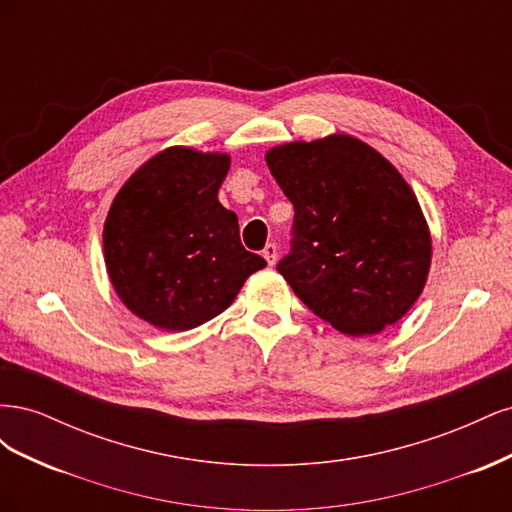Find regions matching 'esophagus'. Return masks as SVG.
I'll return each instance as SVG.
<instances>
[{
    "mask_svg": "<svg viewBox=\"0 0 512 512\" xmlns=\"http://www.w3.org/2000/svg\"><path fill=\"white\" fill-rule=\"evenodd\" d=\"M262 256H265V260L273 267L275 260H277V245L275 243H267L265 250H262Z\"/></svg>",
    "mask_w": 512,
    "mask_h": 512,
    "instance_id": "esophagus-1",
    "label": "esophagus"
}]
</instances>
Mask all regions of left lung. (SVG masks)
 Returning <instances> with one entry per match:
<instances>
[{
    "label": "left lung",
    "instance_id": "left-lung-1",
    "mask_svg": "<svg viewBox=\"0 0 512 512\" xmlns=\"http://www.w3.org/2000/svg\"><path fill=\"white\" fill-rule=\"evenodd\" d=\"M267 166L294 207L277 265L294 294L352 337L408 314L431 267L425 215L399 170L350 134L271 147Z\"/></svg>",
    "mask_w": 512,
    "mask_h": 512
}]
</instances>
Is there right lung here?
<instances>
[{"mask_svg":"<svg viewBox=\"0 0 512 512\" xmlns=\"http://www.w3.org/2000/svg\"><path fill=\"white\" fill-rule=\"evenodd\" d=\"M228 153L168 147L121 185L108 209L104 262L121 303L162 331L222 314L265 258L247 252L218 200Z\"/></svg>","mask_w":512,"mask_h":512,"instance_id":"add662e5","label":"right lung"}]
</instances>
